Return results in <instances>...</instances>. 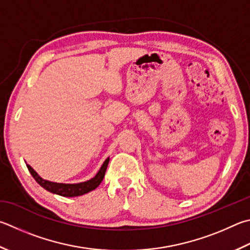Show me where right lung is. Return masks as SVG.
Returning <instances> with one entry per match:
<instances>
[{"instance_id": "1", "label": "right lung", "mask_w": 250, "mask_h": 250, "mask_svg": "<svg viewBox=\"0 0 250 250\" xmlns=\"http://www.w3.org/2000/svg\"><path fill=\"white\" fill-rule=\"evenodd\" d=\"M108 163H109V157L103 163V165L101 168H99L98 172L93 177L92 179H89L87 181H83V183H79V184H61V183H53V181L42 179L30 165L26 164V166L27 168H28L31 176L35 178V180L37 181L42 188L46 189L47 191L59 194V196H62V197H79V196H83V194L87 193L89 191H92V190L96 189L98 186L101 185V183L104 179V176H105Z\"/></svg>"}]
</instances>
